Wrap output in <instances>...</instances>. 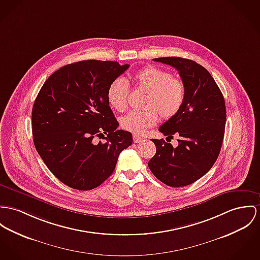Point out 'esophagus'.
I'll list each match as a JSON object with an SVG mask.
<instances>
[{
	"label": "esophagus",
	"instance_id": "1",
	"mask_svg": "<svg viewBox=\"0 0 260 260\" xmlns=\"http://www.w3.org/2000/svg\"><path fill=\"white\" fill-rule=\"evenodd\" d=\"M133 139H134V141H135V142H140V141H142V140H143V138H141L140 136H137V135H135Z\"/></svg>",
	"mask_w": 260,
	"mask_h": 260
}]
</instances>
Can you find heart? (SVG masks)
<instances>
[{"label":"heart","instance_id":"obj_1","mask_svg":"<svg viewBox=\"0 0 260 260\" xmlns=\"http://www.w3.org/2000/svg\"><path fill=\"white\" fill-rule=\"evenodd\" d=\"M136 86L146 92L143 98V110L134 111L120 120L124 131L141 135L154 125L158 117L169 120L175 117L183 107L186 97V86L180 77L171 75L166 70L154 66H146L133 75ZM128 86L122 79L113 81L107 89V100L118 111L127 109Z\"/></svg>","mask_w":260,"mask_h":260}]
</instances>
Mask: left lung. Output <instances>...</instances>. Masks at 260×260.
<instances>
[{"instance_id": "left-lung-1", "label": "left lung", "mask_w": 260, "mask_h": 260, "mask_svg": "<svg viewBox=\"0 0 260 260\" xmlns=\"http://www.w3.org/2000/svg\"><path fill=\"white\" fill-rule=\"evenodd\" d=\"M153 60L178 70L186 97L179 113L159 127L167 141L152 140L156 153L148 167L165 185L183 187L204 176L220 154L226 120L224 99L212 75L197 62L181 57ZM174 134L180 139L177 148L170 143Z\"/></svg>"}]
</instances>
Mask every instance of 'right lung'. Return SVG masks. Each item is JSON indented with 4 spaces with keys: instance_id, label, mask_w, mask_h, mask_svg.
I'll return each instance as SVG.
<instances>
[{
    "instance_id": "1",
    "label": "right lung",
    "mask_w": 260,
    "mask_h": 260,
    "mask_svg": "<svg viewBox=\"0 0 260 260\" xmlns=\"http://www.w3.org/2000/svg\"><path fill=\"white\" fill-rule=\"evenodd\" d=\"M128 67L84 60L61 67L42 85L32 107L34 143L47 168L68 187L87 191L100 186L133 143L129 132L117 129L107 100L109 85ZM95 137L107 140L95 144Z\"/></svg>"
}]
</instances>
